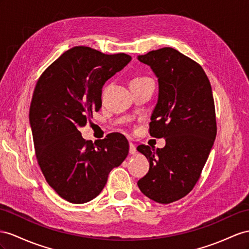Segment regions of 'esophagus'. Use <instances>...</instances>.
Masks as SVG:
<instances>
[{
    "mask_svg": "<svg viewBox=\"0 0 249 249\" xmlns=\"http://www.w3.org/2000/svg\"><path fill=\"white\" fill-rule=\"evenodd\" d=\"M137 152V149H136V146L133 143H129V154L130 155H135Z\"/></svg>",
    "mask_w": 249,
    "mask_h": 249,
    "instance_id": "1",
    "label": "esophagus"
}]
</instances>
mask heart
I'll return each mask as SVG.
<instances>
[{"instance_id":"b5f03b06","label":"heart","mask_w":249,"mask_h":249,"mask_svg":"<svg viewBox=\"0 0 249 249\" xmlns=\"http://www.w3.org/2000/svg\"><path fill=\"white\" fill-rule=\"evenodd\" d=\"M146 79H148V78H145V76H141V78H135V79L131 81V84H132V83H135V82H139V81L146 80Z\"/></svg>"}]
</instances>
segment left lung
I'll use <instances>...</instances> for the list:
<instances>
[{"mask_svg":"<svg viewBox=\"0 0 249 249\" xmlns=\"http://www.w3.org/2000/svg\"><path fill=\"white\" fill-rule=\"evenodd\" d=\"M138 60L150 66L159 82L149 133L166 141L163 148L138 146L149 161L148 173L138 186L149 199L169 204L193 190L213 145L212 85L200 64L171 47L152 50Z\"/></svg>","mask_w":249,"mask_h":249,"instance_id":"1","label":"left lung"}]
</instances>
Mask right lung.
<instances>
[{
  "label": "right lung",
  "instance_id": "1",
  "mask_svg": "<svg viewBox=\"0 0 249 249\" xmlns=\"http://www.w3.org/2000/svg\"><path fill=\"white\" fill-rule=\"evenodd\" d=\"M130 61L126 53L75 46L36 82L29 109L36 160L49 186L70 203L97 196L111 169L128 155V141L121 133H109L93 144L82 138L79 128L100 110L105 82Z\"/></svg>",
  "mask_w": 249,
  "mask_h": 249
}]
</instances>
